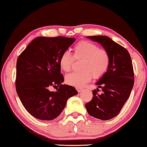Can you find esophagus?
Instances as JSON below:
<instances>
[{"label":"esophagus","instance_id":"esophagus-1","mask_svg":"<svg viewBox=\"0 0 147 147\" xmlns=\"http://www.w3.org/2000/svg\"><path fill=\"white\" fill-rule=\"evenodd\" d=\"M76 88V90L78 91V93H80V92H81L82 91V88H78V87H77V88Z\"/></svg>","mask_w":147,"mask_h":147}]
</instances>
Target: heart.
I'll list each match as a JSON object with an SVG mask.
<instances>
[{
  "instance_id": "1",
  "label": "heart",
  "mask_w": 147,
  "mask_h": 147,
  "mask_svg": "<svg viewBox=\"0 0 147 147\" xmlns=\"http://www.w3.org/2000/svg\"><path fill=\"white\" fill-rule=\"evenodd\" d=\"M74 59H82V71L67 74L65 82L68 84L80 88L90 80L92 76L100 78L104 75L110 64V57L106 50L88 41H81L74 47L73 57L69 51L63 52L59 58V66L65 72L71 71Z\"/></svg>"
}]
</instances>
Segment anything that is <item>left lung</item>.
<instances>
[{"label": "left lung", "instance_id": "left-lung-1", "mask_svg": "<svg viewBox=\"0 0 147 147\" xmlns=\"http://www.w3.org/2000/svg\"><path fill=\"white\" fill-rule=\"evenodd\" d=\"M86 38L99 43L108 52L110 64L106 74L96 83L98 88L92 91V99L85 106L92 117L109 120L119 114L130 96L134 84L132 61L127 50L108 36ZM99 88L102 90L101 95L97 92Z\"/></svg>", "mask_w": 147, "mask_h": 147}]
</instances>
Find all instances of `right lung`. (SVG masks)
<instances>
[{"instance_id":"add662e5","label":"right lung","mask_w":147,"mask_h":147,"mask_svg":"<svg viewBox=\"0 0 147 147\" xmlns=\"http://www.w3.org/2000/svg\"><path fill=\"white\" fill-rule=\"evenodd\" d=\"M75 38L38 37L17 59L16 89L25 109L38 119L50 121L61 114L69 98L78 94L73 86L62 84L59 58ZM57 87L56 92L49 88Z\"/></svg>"}]
</instances>
